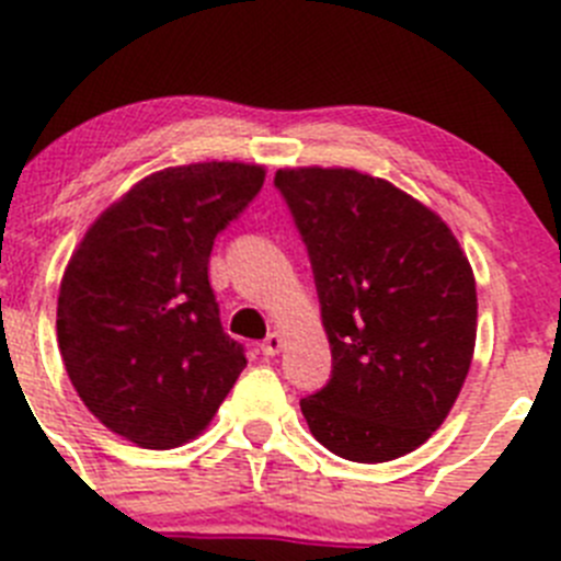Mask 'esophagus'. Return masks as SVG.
<instances>
[{
  "label": "esophagus",
  "mask_w": 561,
  "mask_h": 561,
  "mask_svg": "<svg viewBox=\"0 0 561 561\" xmlns=\"http://www.w3.org/2000/svg\"><path fill=\"white\" fill-rule=\"evenodd\" d=\"M260 348H263L265 357H276V354H279L282 348H285V337H282L279 332H271L268 337L263 340V345H260Z\"/></svg>",
  "instance_id": "34e87169"
}]
</instances>
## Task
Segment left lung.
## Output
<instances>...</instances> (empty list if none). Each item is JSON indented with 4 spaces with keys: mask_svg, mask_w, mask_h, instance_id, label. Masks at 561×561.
Segmentation results:
<instances>
[{
    "mask_svg": "<svg viewBox=\"0 0 561 561\" xmlns=\"http://www.w3.org/2000/svg\"><path fill=\"white\" fill-rule=\"evenodd\" d=\"M310 251L332 379L301 399L312 437L352 462L415 451L451 412L476 348V279L448 224L357 169H279Z\"/></svg>",
    "mask_w": 561,
    "mask_h": 561,
    "instance_id": "obj_1",
    "label": "left lung"
}]
</instances>
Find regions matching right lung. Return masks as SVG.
<instances>
[{"instance_id": "add662e5", "label": "right lung", "mask_w": 561, "mask_h": 561, "mask_svg": "<svg viewBox=\"0 0 561 561\" xmlns=\"http://www.w3.org/2000/svg\"><path fill=\"white\" fill-rule=\"evenodd\" d=\"M256 162L171 165L88 227L62 271L57 345L82 404L140 448L196 439L245 368L209 287L216 234L260 193Z\"/></svg>"}]
</instances>
